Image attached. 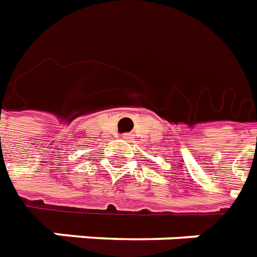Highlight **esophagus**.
<instances>
[{"label":"esophagus","mask_w":257,"mask_h":257,"mask_svg":"<svg viewBox=\"0 0 257 257\" xmlns=\"http://www.w3.org/2000/svg\"><path fill=\"white\" fill-rule=\"evenodd\" d=\"M123 140L124 141H130L132 140V134H123Z\"/></svg>","instance_id":"1"}]
</instances>
